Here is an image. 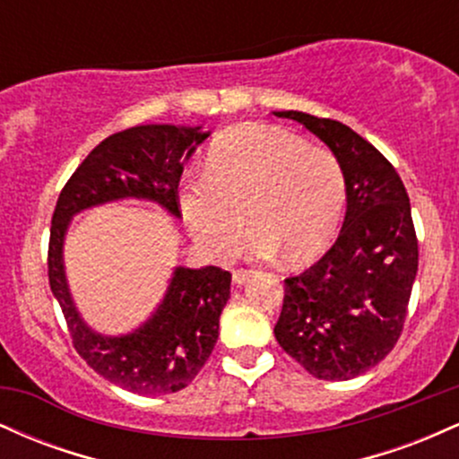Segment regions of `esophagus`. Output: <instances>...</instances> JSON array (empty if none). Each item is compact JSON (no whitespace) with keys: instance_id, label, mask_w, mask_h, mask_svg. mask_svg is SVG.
Instances as JSON below:
<instances>
[{"instance_id":"obj_1","label":"esophagus","mask_w":459,"mask_h":459,"mask_svg":"<svg viewBox=\"0 0 459 459\" xmlns=\"http://www.w3.org/2000/svg\"><path fill=\"white\" fill-rule=\"evenodd\" d=\"M255 276V270H246V267H239V270H233V282L235 284H244Z\"/></svg>"}]
</instances>
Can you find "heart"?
I'll return each instance as SVG.
<instances>
[{
    "mask_svg": "<svg viewBox=\"0 0 459 459\" xmlns=\"http://www.w3.org/2000/svg\"><path fill=\"white\" fill-rule=\"evenodd\" d=\"M339 160L289 131L244 125L213 142L203 177L178 187V209L204 250L229 256L239 246L246 215L256 230L250 250H278L299 263L317 256L339 229L345 209Z\"/></svg>",
    "mask_w": 459,
    "mask_h": 459,
    "instance_id": "1",
    "label": "heart"
}]
</instances>
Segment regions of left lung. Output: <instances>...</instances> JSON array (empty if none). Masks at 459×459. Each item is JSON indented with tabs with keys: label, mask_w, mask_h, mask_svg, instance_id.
Segmentation results:
<instances>
[{
	"label": "left lung",
	"mask_w": 459,
	"mask_h": 459,
	"mask_svg": "<svg viewBox=\"0 0 459 459\" xmlns=\"http://www.w3.org/2000/svg\"><path fill=\"white\" fill-rule=\"evenodd\" d=\"M298 120L328 144L345 175L343 229L321 259L284 278L278 345L319 380H351L391 354L419 270L410 198L394 166L347 125L307 112Z\"/></svg>",
	"instance_id": "obj_1"
}]
</instances>
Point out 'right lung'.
<instances>
[{"label":"right lung","instance_id":"add662e5","mask_svg":"<svg viewBox=\"0 0 459 459\" xmlns=\"http://www.w3.org/2000/svg\"><path fill=\"white\" fill-rule=\"evenodd\" d=\"M209 134L200 127L140 125L94 146L57 196L51 215L47 276L65 313L73 347L105 380L138 394H168L186 388L212 356L220 315L230 298V272L222 267H178L157 313L134 334L109 336L79 319L65 281L62 241L68 220L82 209L116 198H151L170 213L178 209L183 157Z\"/></svg>","mask_w":459,"mask_h":459}]
</instances>
